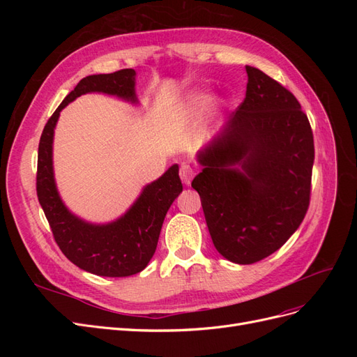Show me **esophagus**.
Listing matches in <instances>:
<instances>
[{
  "label": "esophagus",
  "instance_id": "esophagus-1",
  "mask_svg": "<svg viewBox=\"0 0 357 357\" xmlns=\"http://www.w3.org/2000/svg\"><path fill=\"white\" fill-rule=\"evenodd\" d=\"M192 177H193L192 167L189 164H186V162H183V164L180 165V178H181V181L185 183V185H190Z\"/></svg>",
  "mask_w": 357,
  "mask_h": 357
}]
</instances>
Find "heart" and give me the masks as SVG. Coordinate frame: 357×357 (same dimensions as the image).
I'll return each instance as SVG.
<instances>
[{"label":"heart","instance_id":"obj_1","mask_svg":"<svg viewBox=\"0 0 357 357\" xmlns=\"http://www.w3.org/2000/svg\"><path fill=\"white\" fill-rule=\"evenodd\" d=\"M211 101V96L205 92H192L186 96L185 104H183V109H185L188 116L192 117H199Z\"/></svg>","mask_w":357,"mask_h":357}]
</instances>
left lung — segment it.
<instances>
[{
	"label": "left lung",
	"mask_w": 357,
	"mask_h": 357,
	"mask_svg": "<svg viewBox=\"0 0 357 357\" xmlns=\"http://www.w3.org/2000/svg\"><path fill=\"white\" fill-rule=\"evenodd\" d=\"M245 98L218 137L201 149L192 188L213 244L240 265L282 247L305 218L314 139L307 114L282 84L245 66Z\"/></svg>",
	"instance_id": "obj_1"
}]
</instances>
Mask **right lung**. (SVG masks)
<instances>
[{
	"instance_id": "add662e5",
	"label": "right lung",
	"mask_w": 357,
	"mask_h": 357,
	"mask_svg": "<svg viewBox=\"0 0 357 357\" xmlns=\"http://www.w3.org/2000/svg\"><path fill=\"white\" fill-rule=\"evenodd\" d=\"M132 68L93 74L79 82L47 121L38 144L37 197L62 253L83 271L101 277L134 275L153 257L162 223L171 204L183 190L178 165L169 167L149 183L125 214L109 223H92L63 204L53 172V135L62 109L84 93L113 95L138 104Z\"/></svg>"
}]
</instances>
